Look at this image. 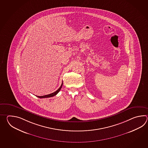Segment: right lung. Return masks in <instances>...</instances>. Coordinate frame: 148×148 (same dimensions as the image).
<instances>
[{"mask_svg":"<svg viewBox=\"0 0 148 148\" xmlns=\"http://www.w3.org/2000/svg\"><path fill=\"white\" fill-rule=\"evenodd\" d=\"M62 85H63V82H62V84L61 85V86H60V88H59L58 90H57V91H55V92H54L53 93H52V94H50L47 95H44V96H36L40 98H48V97H53V96H56V95L60 91V90H61V89L62 88Z\"/></svg>","mask_w":148,"mask_h":148,"instance_id":"1","label":"right lung"}]
</instances>
